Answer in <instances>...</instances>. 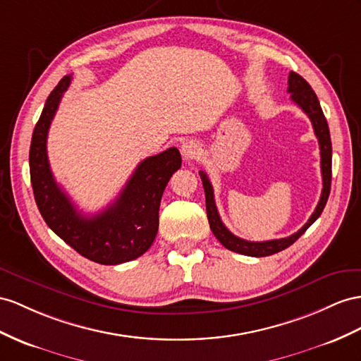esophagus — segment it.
Listing matches in <instances>:
<instances>
[{"instance_id": "obj_1", "label": "esophagus", "mask_w": 361, "mask_h": 361, "mask_svg": "<svg viewBox=\"0 0 361 361\" xmlns=\"http://www.w3.org/2000/svg\"><path fill=\"white\" fill-rule=\"evenodd\" d=\"M198 154H200L198 146L193 143V142H186V143L181 145V155H183L184 160L195 159Z\"/></svg>"}]
</instances>
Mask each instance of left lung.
<instances>
[{
	"instance_id": "1",
	"label": "left lung",
	"mask_w": 361,
	"mask_h": 361,
	"mask_svg": "<svg viewBox=\"0 0 361 361\" xmlns=\"http://www.w3.org/2000/svg\"><path fill=\"white\" fill-rule=\"evenodd\" d=\"M288 92L291 94V100L294 102V104H298V106L303 111V113L310 117L312 128H314V134H316L317 140H319V146H320V169H322V178H323L322 195H320L316 210L312 212V215L308 219V223L305 224L300 230H298V232L293 233L291 236L281 238V239H271V241H262V243L245 241V239H243V238L235 236L224 226V223L219 218L218 209L215 204L214 188H212L207 173L204 171H200L202 188H204V193H206V210H207V219L210 224V230L214 232L218 241L226 248H228V250L241 253L245 256H255V257L270 256L277 252H282L286 247L294 244L305 232H307V228L314 223V221H316L322 215L323 209H325V206H326L329 192H331L332 146H331V135H329L328 122H326L325 114H323L322 106L319 104V99L316 96V92L312 91L308 82L294 71H290V76H288Z\"/></svg>"
}]
</instances>
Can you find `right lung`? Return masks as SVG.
<instances>
[{"mask_svg": "<svg viewBox=\"0 0 361 361\" xmlns=\"http://www.w3.org/2000/svg\"><path fill=\"white\" fill-rule=\"evenodd\" d=\"M70 82L71 75L50 92L32 135L29 163L36 206L53 232L87 259L102 265L133 261L147 252L159 232L161 195L181 168L180 151L169 147L147 157L113 204L92 216L80 214L54 180L47 157L49 128Z\"/></svg>", "mask_w": 361, "mask_h": 361, "instance_id": "add662e5", "label": "right lung"}]
</instances>
